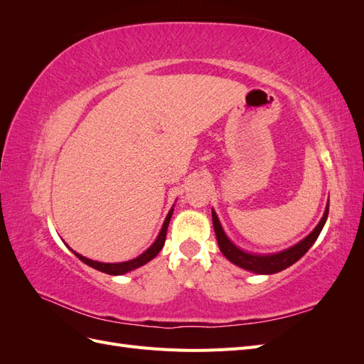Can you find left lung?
Wrapping results in <instances>:
<instances>
[{
	"label": "left lung",
	"instance_id": "left-lung-1",
	"mask_svg": "<svg viewBox=\"0 0 364 364\" xmlns=\"http://www.w3.org/2000/svg\"><path fill=\"white\" fill-rule=\"evenodd\" d=\"M328 211H329V200L326 203L323 217L321 218V222L317 223V226L313 229V232L308 234L304 240L299 241V243H296L287 249L274 252V253H252V252L243 250L238 246H235L226 235L214 209H213V225H214L218 247L230 262L235 264V266H238L241 269L247 270V272H252V273L273 274V273H278L284 269L293 266V264L297 259H301L308 252V249L314 245V241L317 240L318 234L322 232V229L326 223Z\"/></svg>",
	"mask_w": 364,
	"mask_h": 364
}]
</instances>
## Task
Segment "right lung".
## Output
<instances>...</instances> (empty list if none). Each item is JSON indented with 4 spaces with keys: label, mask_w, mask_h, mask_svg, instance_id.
<instances>
[{
    "label": "right lung",
    "mask_w": 364,
    "mask_h": 364,
    "mask_svg": "<svg viewBox=\"0 0 364 364\" xmlns=\"http://www.w3.org/2000/svg\"><path fill=\"white\" fill-rule=\"evenodd\" d=\"M173 211H174V205L173 208L168 211L167 217H165L164 220V225L159 230V234L156 237V240L153 241V245L141 253V255H138L136 258L134 259H129V261H123V262H100V261H94V259H90L86 258L83 255H80V253H77L75 250H73L70 247V250L74 253V255L79 258L80 261H83L85 264H87V266L95 269V270H100L103 273H107V274H124V273H129L132 270H135L141 266H144V264H147L149 261H151L153 258H155L158 253L162 250L164 247V243H165V237H167V229H168V223L171 220V215H173Z\"/></svg>",
    "instance_id": "1"
}]
</instances>
